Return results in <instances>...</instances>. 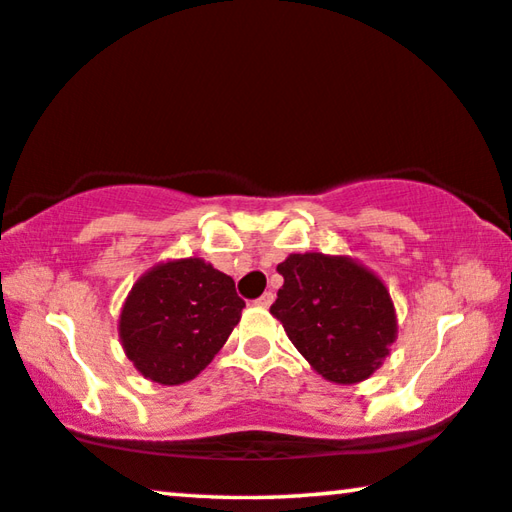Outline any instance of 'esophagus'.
<instances>
[{
  "mask_svg": "<svg viewBox=\"0 0 512 512\" xmlns=\"http://www.w3.org/2000/svg\"><path fill=\"white\" fill-rule=\"evenodd\" d=\"M272 300H274V293H272V291H265V293L261 295V298L256 300V305H258V307H270Z\"/></svg>",
  "mask_w": 512,
  "mask_h": 512,
  "instance_id": "esophagus-1",
  "label": "esophagus"
}]
</instances>
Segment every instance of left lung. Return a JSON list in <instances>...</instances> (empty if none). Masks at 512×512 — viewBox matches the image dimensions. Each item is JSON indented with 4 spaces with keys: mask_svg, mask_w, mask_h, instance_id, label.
I'll use <instances>...</instances> for the list:
<instances>
[{
    "mask_svg": "<svg viewBox=\"0 0 512 512\" xmlns=\"http://www.w3.org/2000/svg\"><path fill=\"white\" fill-rule=\"evenodd\" d=\"M284 277L272 316L318 374L358 383L374 374L397 337L388 288L348 256L291 254L277 265Z\"/></svg>",
    "mask_w": 512,
    "mask_h": 512,
    "instance_id": "left-lung-1",
    "label": "left lung"
}]
</instances>
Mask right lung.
Instances as JSON below:
<instances>
[{
	"instance_id": "1",
	"label": "right lung",
	"mask_w": 512,
	"mask_h": 512,
	"mask_svg": "<svg viewBox=\"0 0 512 512\" xmlns=\"http://www.w3.org/2000/svg\"><path fill=\"white\" fill-rule=\"evenodd\" d=\"M244 309L235 281L203 258H180L145 272L124 300L120 339L145 379H196L226 344Z\"/></svg>"
}]
</instances>
